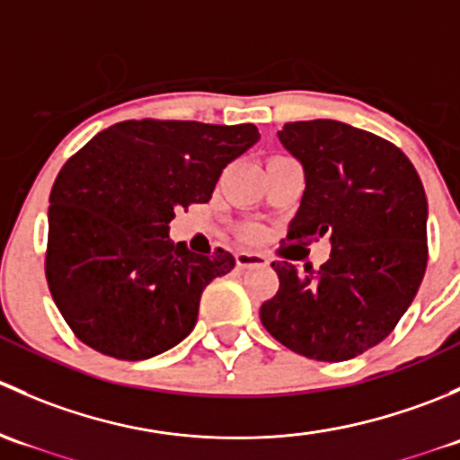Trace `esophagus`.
<instances>
[{"mask_svg": "<svg viewBox=\"0 0 460 460\" xmlns=\"http://www.w3.org/2000/svg\"><path fill=\"white\" fill-rule=\"evenodd\" d=\"M235 264L240 269H247V267H264L267 264V258L262 253L256 252H238L235 253Z\"/></svg>", "mask_w": 460, "mask_h": 460, "instance_id": "34e87169", "label": "esophagus"}]
</instances>
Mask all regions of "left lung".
I'll return each instance as SVG.
<instances>
[{"label":"left lung","mask_w":460,"mask_h":460,"mask_svg":"<svg viewBox=\"0 0 460 460\" xmlns=\"http://www.w3.org/2000/svg\"><path fill=\"white\" fill-rule=\"evenodd\" d=\"M282 146L303 164L305 193L287 240L329 235L318 271L273 262L280 287L264 329L300 356L341 363L392 333L428 267V198L392 142L336 119L289 122Z\"/></svg>","instance_id":"obj_1"}]
</instances>
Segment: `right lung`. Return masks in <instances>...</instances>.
Masks as SVG:
<instances>
[{
  "label": "right lung",
  "instance_id": "obj_1",
  "mask_svg": "<svg viewBox=\"0 0 460 460\" xmlns=\"http://www.w3.org/2000/svg\"><path fill=\"white\" fill-rule=\"evenodd\" d=\"M258 140L253 124L128 119L62 166L49 200L46 280L84 345L146 360L191 333L204 287L235 258L173 244L169 222L211 200L222 169Z\"/></svg>",
  "mask_w": 460,
  "mask_h": 460
}]
</instances>
